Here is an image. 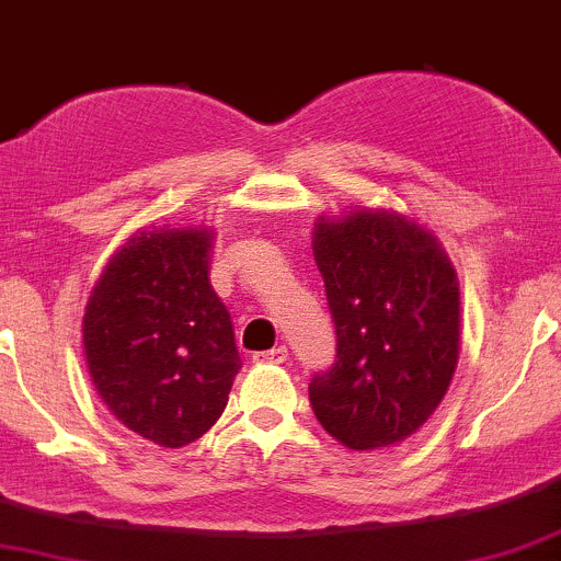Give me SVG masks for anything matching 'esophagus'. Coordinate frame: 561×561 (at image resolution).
I'll use <instances>...</instances> for the list:
<instances>
[{
    "mask_svg": "<svg viewBox=\"0 0 561 561\" xmlns=\"http://www.w3.org/2000/svg\"><path fill=\"white\" fill-rule=\"evenodd\" d=\"M287 360V347L279 345L274 350H263V353H255L253 355V363H259V366H279V363Z\"/></svg>",
    "mask_w": 561,
    "mask_h": 561,
    "instance_id": "esophagus-1",
    "label": "esophagus"
}]
</instances>
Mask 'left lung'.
I'll list each match as a JSON object with an SVG mask.
<instances>
[{
    "mask_svg": "<svg viewBox=\"0 0 561 561\" xmlns=\"http://www.w3.org/2000/svg\"><path fill=\"white\" fill-rule=\"evenodd\" d=\"M316 266L336 360L308 394L342 447H397L434 415L460 357V285L431 229L394 208L319 216Z\"/></svg>",
    "mask_w": 561,
    "mask_h": 561,
    "instance_id": "1",
    "label": "left lung"
}]
</instances>
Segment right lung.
<instances>
[{
    "label": "right lung",
    "instance_id": "1",
    "mask_svg": "<svg viewBox=\"0 0 561 561\" xmlns=\"http://www.w3.org/2000/svg\"><path fill=\"white\" fill-rule=\"evenodd\" d=\"M211 227H151L112 255L83 316L88 374L133 434L185 447L225 413L242 368L208 279Z\"/></svg>",
    "mask_w": 561,
    "mask_h": 561
}]
</instances>
